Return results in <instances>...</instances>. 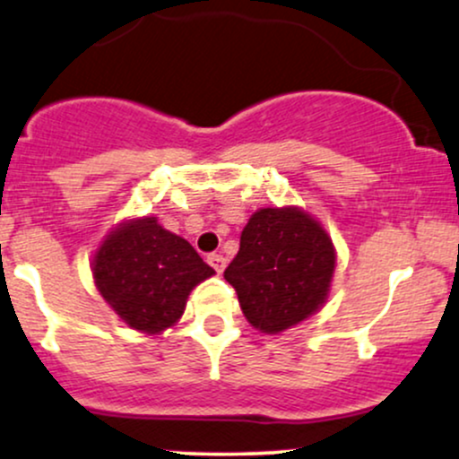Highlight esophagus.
<instances>
[{
  "instance_id": "34e87169",
  "label": "esophagus",
  "mask_w": 459,
  "mask_h": 459,
  "mask_svg": "<svg viewBox=\"0 0 459 459\" xmlns=\"http://www.w3.org/2000/svg\"><path fill=\"white\" fill-rule=\"evenodd\" d=\"M208 264L212 269L216 271V273H223V269H225V258L221 254H210L208 255Z\"/></svg>"
}]
</instances>
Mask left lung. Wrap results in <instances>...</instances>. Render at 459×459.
<instances>
[{
    "instance_id": "8db88e82",
    "label": "left lung",
    "mask_w": 459,
    "mask_h": 459,
    "mask_svg": "<svg viewBox=\"0 0 459 459\" xmlns=\"http://www.w3.org/2000/svg\"><path fill=\"white\" fill-rule=\"evenodd\" d=\"M334 271L326 230L299 208H263L240 234L225 280L254 328L282 333L322 307Z\"/></svg>"
}]
</instances>
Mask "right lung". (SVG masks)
Instances as JSON below:
<instances>
[{
  "instance_id": "right-lung-1",
  "label": "right lung",
  "mask_w": 459,
  "mask_h": 459,
  "mask_svg": "<svg viewBox=\"0 0 459 459\" xmlns=\"http://www.w3.org/2000/svg\"><path fill=\"white\" fill-rule=\"evenodd\" d=\"M93 280L125 324L157 334L184 315L186 299L214 269L155 216L129 221L102 240L91 263Z\"/></svg>"
}]
</instances>
